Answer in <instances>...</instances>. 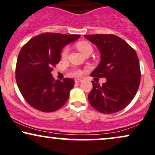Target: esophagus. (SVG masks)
<instances>
[{"label":"esophagus","instance_id":"34e87169","mask_svg":"<svg viewBox=\"0 0 155 155\" xmlns=\"http://www.w3.org/2000/svg\"><path fill=\"white\" fill-rule=\"evenodd\" d=\"M83 81L82 79H75V82L76 83H80V82H81V81Z\"/></svg>","mask_w":155,"mask_h":155}]
</instances>
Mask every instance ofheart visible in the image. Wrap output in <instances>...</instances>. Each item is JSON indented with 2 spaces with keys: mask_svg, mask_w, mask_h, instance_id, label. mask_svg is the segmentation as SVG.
Here are the masks:
<instances>
[{
  "mask_svg": "<svg viewBox=\"0 0 155 155\" xmlns=\"http://www.w3.org/2000/svg\"><path fill=\"white\" fill-rule=\"evenodd\" d=\"M76 47L84 55H90L93 51L92 45L87 41H79V42H76ZM68 51H69V49H68V47H65L63 48L62 53H61V56H62L63 58H66L68 56ZM81 74H82V71L80 69H75L73 71V74L75 76H80L81 75Z\"/></svg>",
  "mask_w": 155,
  "mask_h": 155,
  "instance_id": "b5f03b06",
  "label": "heart"
}]
</instances>
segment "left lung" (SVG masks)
Here are the masks:
<instances>
[{"instance_id":"8db88e82","label":"left lung","mask_w":155,"mask_h":155,"mask_svg":"<svg viewBox=\"0 0 155 155\" xmlns=\"http://www.w3.org/2000/svg\"><path fill=\"white\" fill-rule=\"evenodd\" d=\"M100 53V63L92 76L105 78L100 85L92 81L89 103L102 113H114L132 101L140 84L141 71L136 51L126 41L113 35H84Z\"/></svg>"}]
</instances>
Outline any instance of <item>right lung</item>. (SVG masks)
Listing matches in <instances>:
<instances>
[{
    "mask_svg": "<svg viewBox=\"0 0 155 155\" xmlns=\"http://www.w3.org/2000/svg\"><path fill=\"white\" fill-rule=\"evenodd\" d=\"M79 35L44 33L31 38L18 55L16 67L17 86L25 100L36 110L53 112L66 104L74 80H55L53 67L59 63L65 46L78 40Z\"/></svg>",
    "mask_w": 155,
    "mask_h": 155,
    "instance_id": "obj_1",
    "label": "right lung"
}]
</instances>
